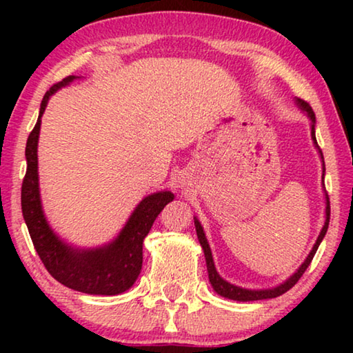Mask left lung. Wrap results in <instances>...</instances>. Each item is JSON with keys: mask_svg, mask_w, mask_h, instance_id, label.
Masks as SVG:
<instances>
[{"mask_svg": "<svg viewBox=\"0 0 353 353\" xmlns=\"http://www.w3.org/2000/svg\"><path fill=\"white\" fill-rule=\"evenodd\" d=\"M296 105L301 109L305 115L310 118V121H312V140H313V145L314 148L318 149V152L321 155V160H322V185H324V172H325V165H324V155H322V151L318 146V141H316V134H314V126H316V117H314V112L312 107H310L308 103L305 101L296 98L294 99ZM325 190V187H322ZM328 221H330V201H328V196L325 193V221H324V225H322V229L319 232V236L318 240H316L313 249L310 250V254L301 266H299V270L290 276L288 279L285 280L283 283H280L277 286H274V288H265V290H249V288H241V286H236L234 283L227 282L223 277L219 276L216 268H214V261H213V255H212V249L208 246V241L205 238L204 234V229H202V225L199 223V219L194 216V227H196V234H198V240L202 246V250H204V255H205V263H207V272H208V280H210V283L213 286V290L218 292L219 296H223L225 299H230V301H238V302H249V301H261V299H272V297H277V296H282L283 292L288 291L290 288H292L297 283V280L302 277V274L307 271V268L310 266V263H312L313 256L316 254V250H318L321 241L324 240V236L327 234V229H328Z\"/></svg>", "mask_w": 353, "mask_h": 353, "instance_id": "obj_1", "label": "left lung"}]
</instances>
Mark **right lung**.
<instances>
[{
    "label": "right lung",
    "mask_w": 353,
    "mask_h": 353,
    "mask_svg": "<svg viewBox=\"0 0 353 353\" xmlns=\"http://www.w3.org/2000/svg\"><path fill=\"white\" fill-rule=\"evenodd\" d=\"M74 79H79V76L65 77L45 93L39 119L28 137L25 152L28 166L21 185L23 218L40 260L57 282L85 294L115 296L128 291L139 279L143 265V240L159 213L174 199V194L165 190L146 196L135 207L117 238L98 248H74L51 229L41 207L39 187L40 124L50 98Z\"/></svg>",
    "instance_id": "right-lung-1"
}]
</instances>
